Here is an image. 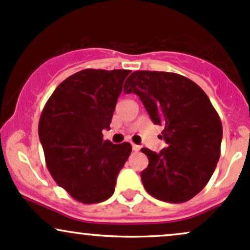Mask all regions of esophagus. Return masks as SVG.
Wrapping results in <instances>:
<instances>
[{
  "mask_svg": "<svg viewBox=\"0 0 250 250\" xmlns=\"http://www.w3.org/2000/svg\"><path fill=\"white\" fill-rule=\"evenodd\" d=\"M131 147H133V150H134V152H139L140 148H141V147L138 146V145H135V144L131 145Z\"/></svg>",
  "mask_w": 250,
  "mask_h": 250,
  "instance_id": "34e87169",
  "label": "esophagus"
}]
</instances>
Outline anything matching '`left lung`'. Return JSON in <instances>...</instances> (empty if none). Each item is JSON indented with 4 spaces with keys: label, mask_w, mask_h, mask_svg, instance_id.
Returning <instances> with one entry per match:
<instances>
[{
    "label": "left lung",
    "mask_w": 250,
    "mask_h": 250,
    "mask_svg": "<svg viewBox=\"0 0 250 250\" xmlns=\"http://www.w3.org/2000/svg\"><path fill=\"white\" fill-rule=\"evenodd\" d=\"M136 94L150 120L163 125L167 147L148 148V167L141 172L150 196L167 203L190 201L205 188L221 155L223 129L207 94L191 79L159 71H135L125 83Z\"/></svg>",
    "instance_id": "obj_1"
}]
</instances>
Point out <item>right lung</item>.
<instances>
[{
    "label": "right lung",
    "mask_w": 250,
    "mask_h": 250,
    "mask_svg": "<svg viewBox=\"0 0 250 250\" xmlns=\"http://www.w3.org/2000/svg\"><path fill=\"white\" fill-rule=\"evenodd\" d=\"M129 70L85 68L62 82L43 106L39 138L47 168L76 201L95 204L112 196L131 145L103 140Z\"/></svg>",
    "instance_id": "add662e5"
}]
</instances>
